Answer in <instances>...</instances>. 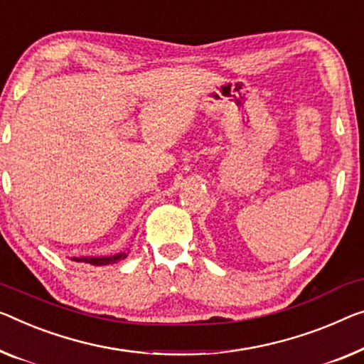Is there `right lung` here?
<instances>
[{
    "label": "right lung",
    "instance_id": "obj_1",
    "mask_svg": "<svg viewBox=\"0 0 364 364\" xmlns=\"http://www.w3.org/2000/svg\"><path fill=\"white\" fill-rule=\"evenodd\" d=\"M127 257V253H117V255H109V257H73L72 259L73 262H78V263H86V264H91V267H106V264H112V263H117L119 259H124Z\"/></svg>",
    "mask_w": 364,
    "mask_h": 364
}]
</instances>
